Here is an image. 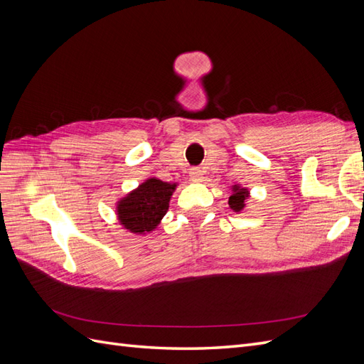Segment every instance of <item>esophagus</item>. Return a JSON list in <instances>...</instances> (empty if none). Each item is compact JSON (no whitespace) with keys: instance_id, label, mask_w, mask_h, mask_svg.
<instances>
[{"instance_id":"obj_1","label":"esophagus","mask_w":364,"mask_h":364,"mask_svg":"<svg viewBox=\"0 0 364 364\" xmlns=\"http://www.w3.org/2000/svg\"><path fill=\"white\" fill-rule=\"evenodd\" d=\"M190 178H191L193 182H202V179H203L202 170L197 168V167H193V168L190 170Z\"/></svg>"}]
</instances>
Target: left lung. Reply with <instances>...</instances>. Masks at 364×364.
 <instances>
[{"mask_svg":"<svg viewBox=\"0 0 364 364\" xmlns=\"http://www.w3.org/2000/svg\"><path fill=\"white\" fill-rule=\"evenodd\" d=\"M249 191H246L245 188H240V186L234 185V194L229 197V206L230 209H234L235 213H240L241 209L245 208V200L247 199Z\"/></svg>","mask_w":364,"mask_h":364,"instance_id":"8db88e82","label":"left lung"}]
</instances>
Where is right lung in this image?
<instances>
[{"label": "right lung", "instance_id": "add662e5", "mask_svg": "<svg viewBox=\"0 0 364 364\" xmlns=\"http://www.w3.org/2000/svg\"><path fill=\"white\" fill-rule=\"evenodd\" d=\"M176 183L151 178L135 191L118 202V220L134 234H144L155 229L170 205Z\"/></svg>", "mask_w": 364, "mask_h": 364}]
</instances>
